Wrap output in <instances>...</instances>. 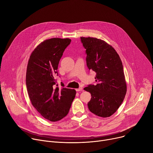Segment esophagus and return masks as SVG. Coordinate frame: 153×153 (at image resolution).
Returning a JSON list of instances; mask_svg holds the SVG:
<instances>
[{"label":"esophagus","mask_w":153,"mask_h":153,"mask_svg":"<svg viewBox=\"0 0 153 153\" xmlns=\"http://www.w3.org/2000/svg\"><path fill=\"white\" fill-rule=\"evenodd\" d=\"M82 90H83L82 87H80V88H77V89H76V91H82Z\"/></svg>","instance_id":"esophagus-1"}]
</instances>
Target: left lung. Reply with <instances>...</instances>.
Wrapping results in <instances>:
<instances>
[{
	"label": "left lung",
	"mask_w": 153,
	"mask_h": 153,
	"mask_svg": "<svg viewBox=\"0 0 153 153\" xmlns=\"http://www.w3.org/2000/svg\"><path fill=\"white\" fill-rule=\"evenodd\" d=\"M80 40L86 49L87 66L97 73V85L84 88L91 96L88 109L98 116L109 117L123 102L127 92L123 63L115 49L104 40L90 37Z\"/></svg>",
	"instance_id": "1"
}]
</instances>
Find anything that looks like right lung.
<instances>
[{
    "label": "right lung",
    "instance_id": "obj_1",
    "mask_svg": "<svg viewBox=\"0 0 153 153\" xmlns=\"http://www.w3.org/2000/svg\"><path fill=\"white\" fill-rule=\"evenodd\" d=\"M71 42L68 38L45 40L34 50L28 61L26 83L29 97L39 113L52 122L68 114L76 94L74 89L55 86L59 62Z\"/></svg>",
    "mask_w": 153,
    "mask_h": 153
}]
</instances>
